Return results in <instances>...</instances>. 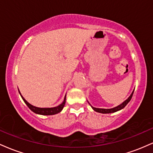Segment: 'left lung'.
<instances>
[{
    "label": "left lung",
    "instance_id": "8db88e82",
    "mask_svg": "<svg viewBox=\"0 0 153 153\" xmlns=\"http://www.w3.org/2000/svg\"><path fill=\"white\" fill-rule=\"evenodd\" d=\"M134 91H132V93H131L130 96H129V97L128 98L127 100H125V101H124L122 103H121L120 105H119V106H116V107H114V108H96V107H94L92 106L90 104V103L88 102L89 104L91 105V108L94 109L95 111L96 112H99V113H101V114H111V113H114V112H117L118 111H120L121 109H122V108H124V107L127 106V104L130 101V100L131 99V97H132V95H133V93H134Z\"/></svg>",
    "mask_w": 153,
    "mask_h": 153
}]
</instances>
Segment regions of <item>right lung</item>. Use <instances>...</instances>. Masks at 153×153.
I'll list each match as a JSON object with an SVG mask.
<instances>
[{"label": "right lung", "mask_w": 153, "mask_h": 153, "mask_svg": "<svg viewBox=\"0 0 153 153\" xmlns=\"http://www.w3.org/2000/svg\"><path fill=\"white\" fill-rule=\"evenodd\" d=\"M19 94H20L21 96H22V99L24 100V101L25 102V103L27 105V106L29 107L30 109L33 112H34L35 114H40V115H54L56 114H58L62 110L63 107H64L65 104V101H66V95L65 96V99L63 102L59 104V106H55V107H52V108H39V107L34 106L33 105H31L27 101H26V99H24V97L22 96L21 94L20 91H19Z\"/></svg>", "instance_id": "add662e5"}]
</instances>
